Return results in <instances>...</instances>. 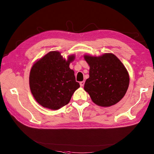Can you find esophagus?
<instances>
[{
    "label": "esophagus",
    "mask_w": 154,
    "mask_h": 154,
    "mask_svg": "<svg viewBox=\"0 0 154 154\" xmlns=\"http://www.w3.org/2000/svg\"><path fill=\"white\" fill-rule=\"evenodd\" d=\"M80 86H81V87H83V85H84V84H85V81H82V82H80Z\"/></svg>",
    "instance_id": "34e87169"
}]
</instances>
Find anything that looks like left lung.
Returning <instances> with one entry per match:
<instances>
[{
    "instance_id": "1",
    "label": "left lung",
    "mask_w": 154,
    "mask_h": 154,
    "mask_svg": "<svg viewBox=\"0 0 154 154\" xmlns=\"http://www.w3.org/2000/svg\"><path fill=\"white\" fill-rule=\"evenodd\" d=\"M88 66L89 78L87 79L84 90L92 101L100 106H112L122 100L129 85L127 69L112 53L99 57L84 54Z\"/></svg>"
}]
</instances>
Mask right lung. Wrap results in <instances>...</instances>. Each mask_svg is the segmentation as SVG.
I'll use <instances>...</instances> for the list:
<instances>
[{
  "label": "right lung",
  "mask_w": 154,
  "mask_h": 154,
  "mask_svg": "<svg viewBox=\"0 0 154 154\" xmlns=\"http://www.w3.org/2000/svg\"><path fill=\"white\" fill-rule=\"evenodd\" d=\"M75 55L63 58L57 51H50L36 61L29 73V87L37 103L44 108L58 110L69 103L80 87L69 65Z\"/></svg>",
  "instance_id": "add662e5"
}]
</instances>
